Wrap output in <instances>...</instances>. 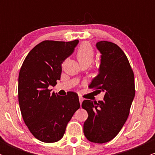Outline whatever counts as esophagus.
<instances>
[{
	"mask_svg": "<svg viewBox=\"0 0 155 155\" xmlns=\"http://www.w3.org/2000/svg\"><path fill=\"white\" fill-rule=\"evenodd\" d=\"M82 101H83V98L81 97H79V103L81 105V104H82Z\"/></svg>",
	"mask_w": 155,
	"mask_h": 155,
	"instance_id": "esophagus-1",
	"label": "esophagus"
}]
</instances>
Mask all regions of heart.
I'll return each instance as SVG.
<instances>
[{
    "instance_id": "1",
    "label": "heart",
    "mask_w": 155,
    "mask_h": 155,
    "mask_svg": "<svg viewBox=\"0 0 155 155\" xmlns=\"http://www.w3.org/2000/svg\"><path fill=\"white\" fill-rule=\"evenodd\" d=\"M76 57L81 65H90L95 58V51L90 44L84 42L78 48Z\"/></svg>"
}]
</instances>
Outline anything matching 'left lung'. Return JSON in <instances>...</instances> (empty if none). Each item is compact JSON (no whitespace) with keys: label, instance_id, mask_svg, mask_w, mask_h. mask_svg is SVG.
I'll list each match as a JSON object with an SVG mask.
<instances>
[{"label":"left lung","instance_id":"1","mask_svg":"<svg viewBox=\"0 0 155 155\" xmlns=\"http://www.w3.org/2000/svg\"><path fill=\"white\" fill-rule=\"evenodd\" d=\"M101 53L99 74L89 87L105 92L103 101L84 100L88 113L84 133L93 143L110 141L118 134L128 117L135 97L134 74L127 56L116 44L101 41L96 44Z\"/></svg>","mask_w":155,"mask_h":155}]
</instances>
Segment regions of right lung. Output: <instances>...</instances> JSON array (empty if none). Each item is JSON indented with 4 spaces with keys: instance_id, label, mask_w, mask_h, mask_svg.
I'll use <instances>...</instances> for the list:
<instances>
[{
    "instance_id": "obj_1",
    "label": "right lung",
    "mask_w": 155,
    "mask_h": 155,
    "mask_svg": "<svg viewBox=\"0 0 155 155\" xmlns=\"http://www.w3.org/2000/svg\"><path fill=\"white\" fill-rule=\"evenodd\" d=\"M79 40L44 41L31 50L23 62L18 80L19 108L25 123L35 138L54 143L63 137L68 123L80 108L74 92L60 96L49 85L60 79L62 63L74 52Z\"/></svg>"
}]
</instances>
